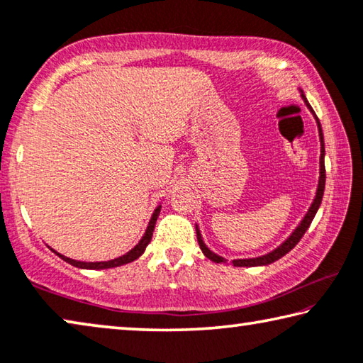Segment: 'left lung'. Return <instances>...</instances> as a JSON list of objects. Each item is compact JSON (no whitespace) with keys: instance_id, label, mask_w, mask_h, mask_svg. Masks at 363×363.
Segmentation results:
<instances>
[{"instance_id":"1","label":"left lung","mask_w":363,"mask_h":363,"mask_svg":"<svg viewBox=\"0 0 363 363\" xmlns=\"http://www.w3.org/2000/svg\"><path fill=\"white\" fill-rule=\"evenodd\" d=\"M298 94H301V99L306 103V106L308 108V111L313 114L315 118V123H316V128H318V137H320V177H318V186H316V192H315V197H313V202L312 205L308 206V211L306 213V216L302 218L301 223L297 224V228L292 231L289 235H287L286 240H283L276 249H273L272 252H268V254L260 255V257H254V258H235V260L228 262L226 258L215 254V252L210 250L208 247H206L205 240L202 238V233H200V228L199 224H195V229H197V239H199V245L200 249H202L203 255L206 258H210L211 262L215 263H231L233 267H267V264L273 263L276 260H279L281 257H284L287 252H291L294 247L298 244V240L302 239V235L306 234V231L308 229L310 224H312L313 218L316 215V211H318L320 205H321V199H323V192H325V182H326V172H325V140H323V130H321V124L318 118H316L315 111L312 109V106L308 105V101L306 99V94H303L302 89H298Z\"/></svg>"}]
</instances>
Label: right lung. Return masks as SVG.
Returning a JSON list of instances; mask_svg holds the SVG:
<instances>
[{
    "label": "right lung",
    "instance_id": "obj_1",
    "mask_svg": "<svg viewBox=\"0 0 363 363\" xmlns=\"http://www.w3.org/2000/svg\"><path fill=\"white\" fill-rule=\"evenodd\" d=\"M160 210H161V203L157 206V208H155L153 215L150 218V221H148V226L145 229V233H143L142 239L139 240V244H137L135 247H132V249L128 252V254L121 255L118 258H113V260H108V262H79V260H74V258H69L66 255H61L60 252L53 250V249H51V247H50V250H53L57 257H61L62 260L67 262L69 264H72V267L82 268V269H108V268H116V267H121V264L130 263V262L137 260V258H139L143 254V252H145L147 245L150 244L155 224H157L158 215H160Z\"/></svg>",
    "mask_w": 363,
    "mask_h": 363
}]
</instances>
